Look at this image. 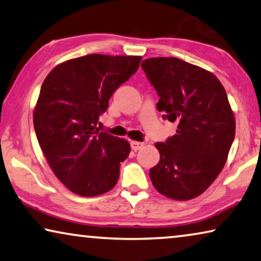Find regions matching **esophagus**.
<instances>
[{
  "label": "esophagus",
  "instance_id": "1",
  "mask_svg": "<svg viewBox=\"0 0 261 261\" xmlns=\"http://www.w3.org/2000/svg\"><path fill=\"white\" fill-rule=\"evenodd\" d=\"M130 145H131V149L134 150V151H137V150H141L142 147L144 146V143H142V142H135V141H132L131 143H130Z\"/></svg>",
  "mask_w": 261,
  "mask_h": 261
}]
</instances>
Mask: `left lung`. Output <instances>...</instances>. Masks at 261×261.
I'll list each match as a JSON object with an SVG mask.
<instances>
[{"instance_id":"1","label":"left lung","mask_w":261,"mask_h":261,"mask_svg":"<svg viewBox=\"0 0 261 261\" xmlns=\"http://www.w3.org/2000/svg\"><path fill=\"white\" fill-rule=\"evenodd\" d=\"M142 69L159 96L157 110L178 124L176 135L155 143L161 161L151 181L171 199H192L215 181L234 139L226 91L213 73L176 57L147 58Z\"/></svg>"}]
</instances>
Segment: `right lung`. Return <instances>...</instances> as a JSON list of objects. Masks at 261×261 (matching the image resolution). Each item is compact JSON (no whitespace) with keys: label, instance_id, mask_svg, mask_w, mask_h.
I'll return each instance as SVG.
<instances>
[{"label":"right lung","instance_id":"1","mask_svg":"<svg viewBox=\"0 0 261 261\" xmlns=\"http://www.w3.org/2000/svg\"><path fill=\"white\" fill-rule=\"evenodd\" d=\"M141 60L92 54L64 62L45 77L34 111L35 132L50 168L73 193L98 196L117 184L130 144L96 126Z\"/></svg>","mask_w":261,"mask_h":261}]
</instances>
